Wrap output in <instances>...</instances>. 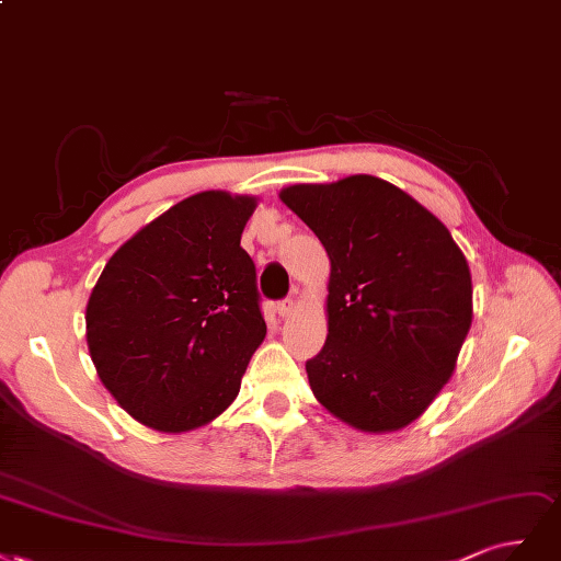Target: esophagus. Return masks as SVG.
<instances>
[{
  "label": "esophagus",
  "instance_id": "obj_1",
  "mask_svg": "<svg viewBox=\"0 0 561 561\" xmlns=\"http://www.w3.org/2000/svg\"><path fill=\"white\" fill-rule=\"evenodd\" d=\"M296 310V300L294 298H284V300H279L277 302V312H279V317H288Z\"/></svg>",
  "mask_w": 561,
  "mask_h": 561
}]
</instances>
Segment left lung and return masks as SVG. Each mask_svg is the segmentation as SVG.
<instances>
[{
    "instance_id": "8db88e82",
    "label": "left lung",
    "mask_w": 561,
    "mask_h": 561,
    "mask_svg": "<svg viewBox=\"0 0 561 561\" xmlns=\"http://www.w3.org/2000/svg\"><path fill=\"white\" fill-rule=\"evenodd\" d=\"M331 261L329 335L305 364L317 401L366 433L399 431L455 373L473 321L471 270L449 230L370 174L279 193Z\"/></svg>"
}]
</instances>
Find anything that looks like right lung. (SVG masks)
<instances>
[{"mask_svg":"<svg viewBox=\"0 0 561 561\" xmlns=\"http://www.w3.org/2000/svg\"><path fill=\"white\" fill-rule=\"evenodd\" d=\"M254 209L251 195L195 193L121 244L90 291V358L139 424L193 431L238 399L265 337L256 267L240 247Z\"/></svg>","mask_w":561,"mask_h":561,"instance_id":"1","label":"right lung"}]
</instances>
